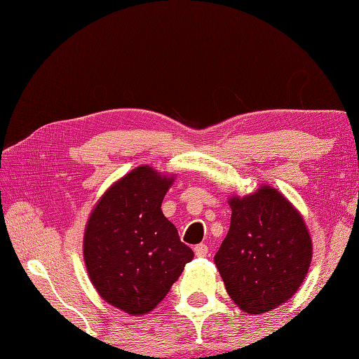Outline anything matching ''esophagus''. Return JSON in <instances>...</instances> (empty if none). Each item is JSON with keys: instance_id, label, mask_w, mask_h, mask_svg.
Here are the masks:
<instances>
[{"instance_id": "34e87169", "label": "esophagus", "mask_w": 359, "mask_h": 359, "mask_svg": "<svg viewBox=\"0 0 359 359\" xmlns=\"http://www.w3.org/2000/svg\"><path fill=\"white\" fill-rule=\"evenodd\" d=\"M194 253H196V256L205 257V256L208 255V247L205 245V243H199V245L194 247Z\"/></svg>"}]
</instances>
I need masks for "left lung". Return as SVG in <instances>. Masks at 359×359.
Returning a JSON list of instances; mask_svg holds the SVG:
<instances>
[{
	"mask_svg": "<svg viewBox=\"0 0 359 359\" xmlns=\"http://www.w3.org/2000/svg\"><path fill=\"white\" fill-rule=\"evenodd\" d=\"M228 203L230 231L215 264L236 306L265 313L287 302L306 279L311 238L301 212L273 187L233 196Z\"/></svg>",
	"mask_w": 359,
	"mask_h": 359,
	"instance_id": "8db88e82",
	"label": "left lung"
}]
</instances>
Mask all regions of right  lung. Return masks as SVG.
Masks as SVG:
<instances>
[{
	"label": "right lung",
	"mask_w": 359,
	"mask_h": 359,
	"mask_svg": "<svg viewBox=\"0 0 359 359\" xmlns=\"http://www.w3.org/2000/svg\"><path fill=\"white\" fill-rule=\"evenodd\" d=\"M172 182L174 175L137 166L106 189L88 219L83 257L89 279L128 315L156 309L194 256L160 208Z\"/></svg>",
	"instance_id": "add662e5"
}]
</instances>
